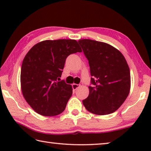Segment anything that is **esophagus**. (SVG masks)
<instances>
[{"label":"esophagus","instance_id":"esophagus-1","mask_svg":"<svg viewBox=\"0 0 151 151\" xmlns=\"http://www.w3.org/2000/svg\"><path fill=\"white\" fill-rule=\"evenodd\" d=\"M79 86H80V85H77V84H73L72 85V87H73V91H76V89L79 87Z\"/></svg>","mask_w":151,"mask_h":151}]
</instances>
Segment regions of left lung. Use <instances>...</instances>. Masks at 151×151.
Listing matches in <instances>:
<instances>
[{"instance_id":"left-lung-1","label":"left lung","mask_w":151,"mask_h":151,"mask_svg":"<svg viewBox=\"0 0 151 151\" xmlns=\"http://www.w3.org/2000/svg\"><path fill=\"white\" fill-rule=\"evenodd\" d=\"M81 46L90 66L89 94L83 101L88 111L98 115L112 113L121 106L131 89V74L120 51L107 43L81 39Z\"/></svg>"}]
</instances>
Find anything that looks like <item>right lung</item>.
I'll list each match as a JSON object with an SVG mask.
<instances>
[{"mask_svg": "<svg viewBox=\"0 0 151 151\" xmlns=\"http://www.w3.org/2000/svg\"><path fill=\"white\" fill-rule=\"evenodd\" d=\"M82 49L75 40H47L30 48L21 66L20 85L24 98L35 112L53 116L65 111L72 96L70 85L58 81L66 58Z\"/></svg>", "mask_w": 151, "mask_h": 151, "instance_id": "obj_1", "label": "right lung"}]
</instances>
